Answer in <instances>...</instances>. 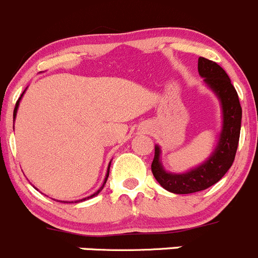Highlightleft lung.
Masks as SVG:
<instances>
[{"instance_id":"8db88e82","label":"left lung","mask_w":258,"mask_h":258,"mask_svg":"<svg viewBox=\"0 0 258 258\" xmlns=\"http://www.w3.org/2000/svg\"><path fill=\"white\" fill-rule=\"evenodd\" d=\"M199 74L220 100L222 130L212 155L202 165L184 173L167 172L160 161L161 148L155 146V157L151 165L153 176L163 188L177 195L204 191L220 181L232 166L240 141L242 108L228 75L220 64L205 57L199 58Z\"/></svg>"}]
</instances>
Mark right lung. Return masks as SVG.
<instances>
[{
  "instance_id": "1",
  "label": "right lung",
  "mask_w": 258,
  "mask_h": 258,
  "mask_svg": "<svg viewBox=\"0 0 258 258\" xmlns=\"http://www.w3.org/2000/svg\"><path fill=\"white\" fill-rule=\"evenodd\" d=\"M26 91V90H25ZM25 91H23L22 92V95H21V97L18 98L17 100V102H16V106H15V110H14V118H16V113H17V108H18V105H20V101H21V98H22V96H23V93H25ZM110 166H111V162H110V165H108V168H107V173H106V178H105V182H103V184L102 186L100 187V188L97 189V191L95 192V194L93 195H91V196H88V197H86V199H82V200H79V201H75V202H80V201H85V200H88V199H92V197H95V196H97L98 194H100L101 191H102V188H103V186H105V183H106V181H107V178H108V173H110ZM62 202V201H61ZM63 202H66V201H63Z\"/></svg>"
}]
</instances>
